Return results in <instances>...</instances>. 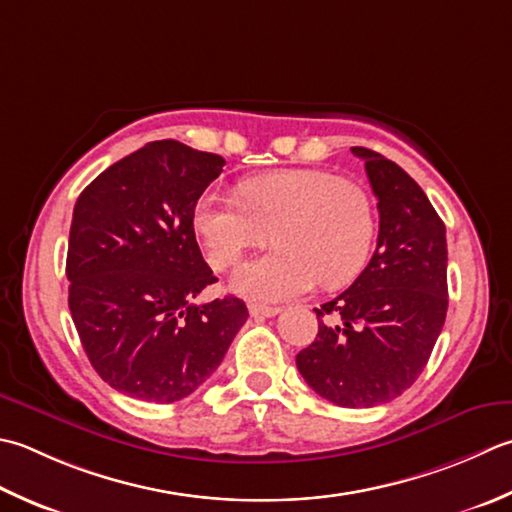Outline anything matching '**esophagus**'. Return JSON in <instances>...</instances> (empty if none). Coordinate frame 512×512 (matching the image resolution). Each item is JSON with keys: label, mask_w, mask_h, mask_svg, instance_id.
Segmentation results:
<instances>
[{"label": "esophagus", "mask_w": 512, "mask_h": 512, "mask_svg": "<svg viewBox=\"0 0 512 512\" xmlns=\"http://www.w3.org/2000/svg\"><path fill=\"white\" fill-rule=\"evenodd\" d=\"M248 313L253 317H275L279 313L277 306H264V304H250Z\"/></svg>", "instance_id": "1"}]
</instances>
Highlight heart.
I'll list each match as a JSON object with an SVG mask.
<instances>
[{
  "mask_svg": "<svg viewBox=\"0 0 512 512\" xmlns=\"http://www.w3.org/2000/svg\"><path fill=\"white\" fill-rule=\"evenodd\" d=\"M195 228L215 270L233 268L248 250L275 248L237 270L233 288L259 302L306 293L319 279L342 286L364 268L375 237L366 190L319 168H282L239 184V199L206 193Z\"/></svg>",
  "mask_w": 512,
  "mask_h": 512,
  "instance_id": "obj_1",
  "label": "heart"
}]
</instances>
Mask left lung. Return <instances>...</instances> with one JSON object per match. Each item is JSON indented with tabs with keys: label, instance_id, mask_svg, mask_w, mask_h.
Wrapping results in <instances>:
<instances>
[{
	"label": "left lung",
	"instance_id": "left-lung-1",
	"mask_svg": "<svg viewBox=\"0 0 512 512\" xmlns=\"http://www.w3.org/2000/svg\"><path fill=\"white\" fill-rule=\"evenodd\" d=\"M350 150L377 197V248L348 290L315 308L322 322L297 368L335 406L370 408L402 395L428 364L448 310V250L415 179L375 150Z\"/></svg>",
	"mask_w": 512,
	"mask_h": 512
}]
</instances>
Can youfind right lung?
I'll return each mask as SVG.
<instances>
[{"label": "right lung", "mask_w": 512, "mask_h": 512, "mask_svg": "<svg viewBox=\"0 0 512 512\" xmlns=\"http://www.w3.org/2000/svg\"><path fill=\"white\" fill-rule=\"evenodd\" d=\"M224 157L175 139L108 166L79 195L68 237V308L108 386L170 404L222 364L248 308L233 295L193 304L217 282L195 239V206Z\"/></svg>", "instance_id": "add662e5"}]
</instances>
